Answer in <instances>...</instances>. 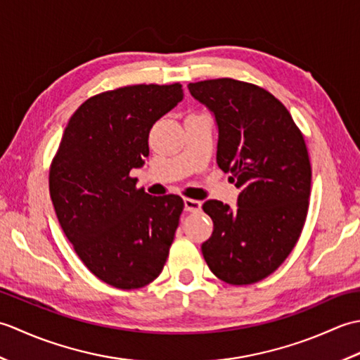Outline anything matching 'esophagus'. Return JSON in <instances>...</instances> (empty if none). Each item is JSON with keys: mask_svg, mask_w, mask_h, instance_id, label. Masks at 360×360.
<instances>
[{"mask_svg": "<svg viewBox=\"0 0 360 360\" xmlns=\"http://www.w3.org/2000/svg\"><path fill=\"white\" fill-rule=\"evenodd\" d=\"M201 201L198 200H192V198H184V209L187 212H192V213H198L201 210Z\"/></svg>", "mask_w": 360, "mask_h": 360, "instance_id": "34e87169", "label": "esophagus"}]
</instances>
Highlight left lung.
Segmentation results:
<instances>
[{
  "label": "left lung",
  "mask_w": 360,
  "mask_h": 360,
  "mask_svg": "<svg viewBox=\"0 0 360 360\" xmlns=\"http://www.w3.org/2000/svg\"><path fill=\"white\" fill-rule=\"evenodd\" d=\"M188 91L215 114L218 167L241 188L233 210L204 202L213 232L202 255L219 280L252 285L277 271L300 238L311 193L307 143L286 106L254 83L213 79Z\"/></svg>",
  "instance_id": "left-lung-1"
}]
</instances>
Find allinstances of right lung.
Here are the masks:
<instances>
[{
	"label": "right lung",
	"instance_id": "obj_1",
	"mask_svg": "<svg viewBox=\"0 0 360 360\" xmlns=\"http://www.w3.org/2000/svg\"><path fill=\"white\" fill-rule=\"evenodd\" d=\"M181 83L129 85L96 94L75 111L49 168V193L75 254L119 289L162 272L184 210L178 195L151 196L131 168L148 156L155 122L182 101Z\"/></svg>",
	"mask_w": 360,
	"mask_h": 360
}]
</instances>
